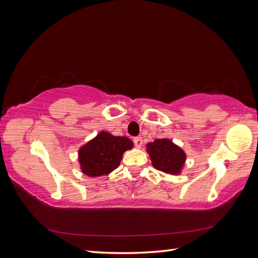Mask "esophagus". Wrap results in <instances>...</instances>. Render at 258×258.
<instances>
[{
  "label": "esophagus",
  "mask_w": 258,
  "mask_h": 258,
  "mask_svg": "<svg viewBox=\"0 0 258 258\" xmlns=\"http://www.w3.org/2000/svg\"><path fill=\"white\" fill-rule=\"evenodd\" d=\"M134 141V144H135V146L137 147V148H141L142 147V145H143V139L142 137H135V139L133 140Z\"/></svg>",
  "instance_id": "esophagus-1"
}]
</instances>
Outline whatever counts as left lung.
Listing matches in <instances>:
<instances>
[{
	"label": "left lung",
	"instance_id": "1",
	"mask_svg": "<svg viewBox=\"0 0 258 258\" xmlns=\"http://www.w3.org/2000/svg\"><path fill=\"white\" fill-rule=\"evenodd\" d=\"M146 152L154 168L168 175H180L187 159L184 151L169 139H158L146 144Z\"/></svg>",
	"mask_w": 258,
	"mask_h": 258
}]
</instances>
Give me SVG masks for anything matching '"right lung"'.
Wrapping results in <instances>:
<instances>
[{
  "mask_svg": "<svg viewBox=\"0 0 258 258\" xmlns=\"http://www.w3.org/2000/svg\"><path fill=\"white\" fill-rule=\"evenodd\" d=\"M133 146V142L127 137L101 131L78 151L81 172L93 178L109 175L121 164L123 154Z\"/></svg>",
  "mask_w": 258,
  "mask_h": 258,
  "instance_id": "add662e5",
  "label": "right lung"
}]
</instances>
